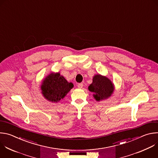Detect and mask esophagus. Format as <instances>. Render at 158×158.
I'll list each match as a JSON object with an SVG mask.
<instances>
[{"instance_id":"obj_1","label":"esophagus","mask_w":158,"mask_h":158,"mask_svg":"<svg viewBox=\"0 0 158 158\" xmlns=\"http://www.w3.org/2000/svg\"><path fill=\"white\" fill-rule=\"evenodd\" d=\"M77 87L79 88H82L83 87V84L82 83H79L77 84Z\"/></svg>"}]
</instances>
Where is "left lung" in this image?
I'll list each match as a JSON object with an SVG mask.
<instances>
[{
  "mask_svg": "<svg viewBox=\"0 0 158 158\" xmlns=\"http://www.w3.org/2000/svg\"><path fill=\"white\" fill-rule=\"evenodd\" d=\"M88 89L94 93V98L99 101L111 96L114 91V85L107 77L98 74L93 77V83Z\"/></svg>",
  "mask_w": 158,
  "mask_h": 158,
  "instance_id": "left-lung-1",
  "label": "left lung"
}]
</instances>
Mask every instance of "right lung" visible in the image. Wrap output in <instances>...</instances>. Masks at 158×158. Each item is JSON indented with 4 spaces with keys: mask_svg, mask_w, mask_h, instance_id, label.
<instances>
[{
    "mask_svg": "<svg viewBox=\"0 0 158 158\" xmlns=\"http://www.w3.org/2000/svg\"><path fill=\"white\" fill-rule=\"evenodd\" d=\"M59 73L49 74L44 79L41 85L42 93L46 99L52 102H59L73 87Z\"/></svg>",
    "mask_w": 158,
    "mask_h": 158,
    "instance_id": "obj_1",
    "label": "right lung"
}]
</instances>
